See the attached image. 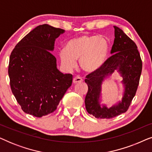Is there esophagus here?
Returning <instances> with one entry per match:
<instances>
[{"label":"esophagus","mask_w":152,"mask_h":152,"mask_svg":"<svg viewBox=\"0 0 152 152\" xmlns=\"http://www.w3.org/2000/svg\"><path fill=\"white\" fill-rule=\"evenodd\" d=\"M83 81V80L80 77L76 76L73 78V83L74 84H77V83H81Z\"/></svg>","instance_id":"1"}]
</instances>
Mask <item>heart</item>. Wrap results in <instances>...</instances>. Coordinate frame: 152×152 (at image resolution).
I'll return each instance as SVG.
<instances>
[{
    "instance_id": "heart-1",
    "label": "heart",
    "mask_w": 152,
    "mask_h": 152,
    "mask_svg": "<svg viewBox=\"0 0 152 152\" xmlns=\"http://www.w3.org/2000/svg\"><path fill=\"white\" fill-rule=\"evenodd\" d=\"M109 45L103 37L82 35L70 39L66 49L60 50L59 56L62 66L71 70L77 66L76 60L83 71L93 73L100 68L107 59Z\"/></svg>"
}]
</instances>
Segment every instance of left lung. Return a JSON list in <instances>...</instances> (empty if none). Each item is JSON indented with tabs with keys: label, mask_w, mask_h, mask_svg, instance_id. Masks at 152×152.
<instances>
[{
	"label": "left lung",
	"mask_w": 152,
	"mask_h": 152,
	"mask_svg": "<svg viewBox=\"0 0 152 152\" xmlns=\"http://www.w3.org/2000/svg\"><path fill=\"white\" fill-rule=\"evenodd\" d=\"M115 39L112 46L111 57L97 71L86 76L88 92L85 97V106L88 113L97 118H115L125 113L136 93L142 72V63L137 45L121 29L114 26ZM118 68L124 76L126 91L122 103L107 109L102 108L98 103L101 82L106 76Z\"/></svg>",
	"instance_id": "left-lung-1"
}]
</instances>
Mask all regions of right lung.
Returning <instances> with one entry per match:
<instances>
[{"instance_id":"1","label":"right lung","mask_w":152,"mask_h":152,"mask_svg":"<svg viewBox=\"0 0 152 152\" xmlns=\"http://www.w3.org/2000/svg\"><path fill=\"white\" fill-rule=\"evenodd\" d=\"M64 32L61 28L41 25L24 37L10 55V87L25 113L37 118L53 113L71 86L72 75L57 69L50 52L55 39Z\"/></svg>"}]
</instances>
